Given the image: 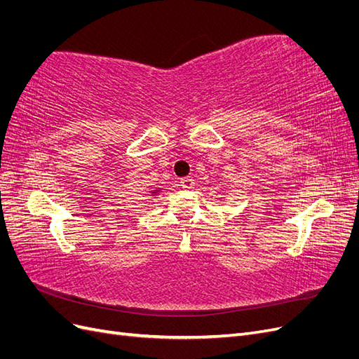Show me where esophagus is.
Returning <instances> with one entry per match:
<instances>
[{
	"label": "esophagus",
	"instance_id": "1",
	"mask_svg": "<svg viewBox=\"0 0 359 359\" xmlns=\"http://www.w3.org/2000/svg\"><path fill=\"white\" fill-rule=\"evenodd\" d=\"M181 186H182V189L190 190V189H193V187H194V180H193L191 177L182 178V180H181Z\"/></svg>",
	"mask_w": 359,
	"mask_h": 359
}]
</instances>
